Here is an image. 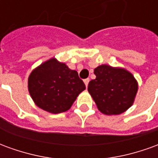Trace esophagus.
Returning a JSON list of instances; mask_svg holds the SVG:
<instances>
[{"mask_svg": "<svg viewBox=\"0 0 158 158\" xmlns=\"http://www.w3.org/2000/svg\"><path fill=\"white\" fill-rule=\"evenodd\" d=\"M84 82H85V85L86 87H88V84L89 82V79H85L84 80Z\"/></svg>", "mask_w": 158, "mask_h": 158, "instance_id": "obj_1", "label": "esophagus"}]
</instances>
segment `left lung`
<instances>
[{"label": "left lung", "mask_w": 158, "mask_h": 158, "mask_svg": "<svg viewBox=\"0 0 158 158\" xmlns=\"http://www.w3.org/2000/svg\"><path fill=\"white\" fill-rule=\"evenodd\" d=\"M96 79L89 81L88 91L100 112L118 115L132 106L138 91V82L132 73L123 68L106 64L94 69Z\"/></svg>", "instance_id": "obj_1"}]
</instances>
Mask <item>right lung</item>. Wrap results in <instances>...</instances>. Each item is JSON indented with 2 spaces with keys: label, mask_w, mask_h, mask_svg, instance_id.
I'll return each mask as SVG.
<instances>
[{
  "label": "right lung",
  "mask_w": 158,
  "mask_h": 158,
  "mask_svg": "<svg viewBox=\"0 0 158 158\" xmlns=\"http://www.w3.org/2000/svg\"><path fill=\"white\" fill-rule=\"evenodd\" d=\"M28 89L36 106L56 114L70 109L85 85L77 71L52 57L30 73Z\"/></svg>",
  "instance_id": "right-lung-1"
}]
</instances>
